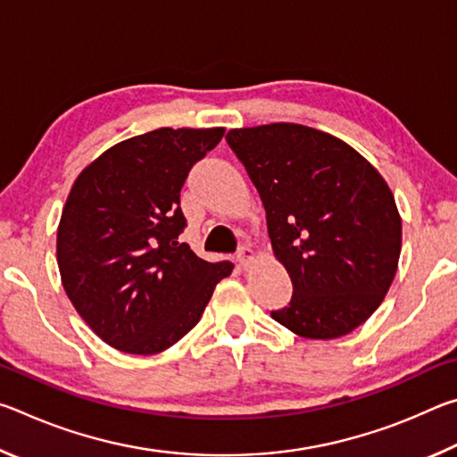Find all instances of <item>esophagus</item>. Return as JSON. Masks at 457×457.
Listing matches in <instances>:
<instances>
[{
	"instance_id": "esophagus-1",
	"label": "esophagus",
	"mask_w": 457,
	"mask_h": 457,
	"mask_svg": "<svg viewBox=\"0 0 457 457\" xmlns=\"http://www.w3.org/2000/svg\"><path fill=\"white\" fill-rule=\"evenodd\" d=\"M252 256H253V252L250 250V247H247V245H242V247H239V250H237V253H236V260H237V264H239V266L245 268V266H247V262L252 260Z\"/></svg>"
}]
</instances>
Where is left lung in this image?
Segmentation results:
<instances>
[{
  "mask_svg": "<svg viewBox=\"0 0 457 457\" xmlns=\"http://www.w3.org/2000/svg\"><path fill=\"white\" fill-rule=\"evenodd\" d=\"M226 141L256 185L292 298L272 319L304 338H338L383 303L401 253L389 185L340 138L294 122L234 129Z\"/></svg>",
  "mask_w": 457,
  "mask_h": 457,
  "instance_id": "obj_1",
  "label": "left lung"
}]
</instances>
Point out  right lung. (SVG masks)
Masks as SVG:
<instances>
[{"label":"right lung","mask_w":457,"mask_h":457,"mask_svg":"<svg viewBox=\"0 0 457 457\" xmlns=\"http://www.w3.org/2000/svg\"><path fill=\"white\" fill-rule=\"evenodd\" d=\"M223 129H157L114 145L74 181L58 226V268L84 322L122 353L154 354L199 322L234 264L179 236V195Z\"/></svg>","instance_id":"add662e5"}]
</instances>
